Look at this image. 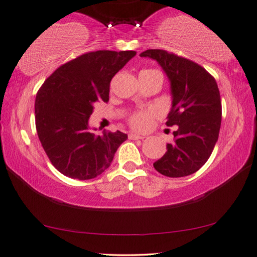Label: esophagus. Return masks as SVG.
I'll use <instances>...</instances> for the list:
<instances>
[{
	"mask_svg": "<svg viewBox=\"0 0 257 257\" xmlns=\"http://www.w3.org/2000/svg\"><path fill=\"white\" fill-rule=\"evenodd\" d=\"M128 138L131 140H144L145 139V137H142V136H138V134H134V133H131V134H128Z\"/></svg>",
	"mask_w": 257,
	"mask_h": 257,
	"instance_id": "esophagus-1",
	"label": "esophagus"
}]
</instances>
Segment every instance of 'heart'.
Segmentation results:
<instances>
[{
  "label": "heart",
  "instance_id": "heart-1",
  "mask_svg": "<svg viewBox=\"0 0 257 257\" xmlns=\"http://www.w3.org/2000/svg\"><path fill=\"white\" fill-rule=\"evenodd\" d=\"M146 71H155V70H146ZM153 116H155V111L153 110H148V111H137L130 117V124H131L134 130L138 131H144V130L148 128L152 124Z\"/></svg>",
  "mask_w": 257,
  "mask_h": 257
}]
</instances>
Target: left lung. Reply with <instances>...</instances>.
<instances>
[{
  "instance_id": "obj_1",
  "label": "left lung",
  "mask_w": 257,
  "mask_h": 257,
  "mask_svg": "<svg viewBox=\"0 0 257 257\" xmlns=\"http://www.w3.org/2000/svg\"><path fill=\"white\" fill-rule=\"evenodd\" d=\"M141 57L155 60L167 74L172 105L167 125H177L173 142L154 168L171 178L196 172L210 157L222 121V103L215 78L202 66L162 49H148Z\"/></svg>"
}]
</instances>
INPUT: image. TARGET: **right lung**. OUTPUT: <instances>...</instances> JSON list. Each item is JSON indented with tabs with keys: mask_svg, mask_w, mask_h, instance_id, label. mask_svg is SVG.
<instances>
[{
	"mask_svg": "<svg viewBox=\"0 0 257 257\" xmlns=\"http://www.w3.org/2000/svg\"><path fill=\"white\" fill-rule=\"evenodd\" d=\"M136 51L97 50L60 66L35 97V126L51 164L66 177L93 179L110 167L127 139L120 131L95 136L88 120L96 102H108L110 81Z\"/></svg>",
	"mask_w": 257,
	"mask_h": 257,
	"instance_id": "obj_1",
	"label": "right lung"
}]
</instances>
